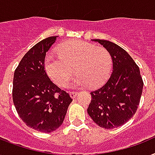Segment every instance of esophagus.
Masks as SVG:
<instances>
[{
    "instance_id": "34e87169",
    "label": "esophagus",
    "mask_w": 155,
    "mask_h": 155,
    "mask_svg": "<svg viewBox=\"0 0 155 155\" xmlns=\"http://www.w3.org/2000/svg\"><path fill=\"white\" fill-rule=\"evenodd\" d=\"M69 95H70V97H71L72 99L75 98V96H76V94H77L76 91H69Z\"/></svg>"
}]
</instances>
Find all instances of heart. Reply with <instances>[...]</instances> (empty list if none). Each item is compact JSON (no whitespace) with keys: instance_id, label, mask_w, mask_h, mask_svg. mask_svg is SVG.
I'll return each instance as SVG.
<instances>
[{"instance_id":"b5f03b06","label":"heart","mask_w":155,"mask_h":155,"mask_svg":"<svg viewBox=\"0 0 155 155\" xmlns=\"http://www.w3.org/2000/svg\"><path fill=\"white\" fill-rule=\"evenodd\" d=\"M58 54L45 59V70L59 86H66L74 69L77 72L74 86L98 87L106 82L112 67L111 56L106 48L83 41H74L58 48Z\"/></svg>"}]
</instances>
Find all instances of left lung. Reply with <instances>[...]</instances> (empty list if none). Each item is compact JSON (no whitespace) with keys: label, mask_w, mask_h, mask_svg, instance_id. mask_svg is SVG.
I'll return each mask as SVG.
<instances>
[{"label":"left lung","mask_w":155,"mask_h":155,"mask_svg":"<svg viewBox=\"0 0 155 155\" xmlns=\"http://www.w3.org/2000/svg\"><path fill=\"white\" fill-rule=\"evenodd\" d=\"M110 52L113 71L105 85L91 92L87 112L104 129L125 124L135 115L141 99L143 80L135 61L125 50L107 40L93 39Z\"/></svg>","instance_id":"obj_1"}]
</instances>
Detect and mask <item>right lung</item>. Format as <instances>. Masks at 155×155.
<instances>
[{"mask_svg":"<svg viewBox=\"0 0 155 155\" xmlns=\"http://www.w3.org/2000/svg\"><path fill=\"white\" fill-rule=\"evenodd\" d=\"M56 39V36L48 37L32 47L19 62L13 81L17 112L27 126L42 133L61 126L73 100L51 81L44 69L47 51Z\"/></svg>","mask_w":155,"mask_h":155,"instance_id":"1","label":"right lung"}]
</instances>
